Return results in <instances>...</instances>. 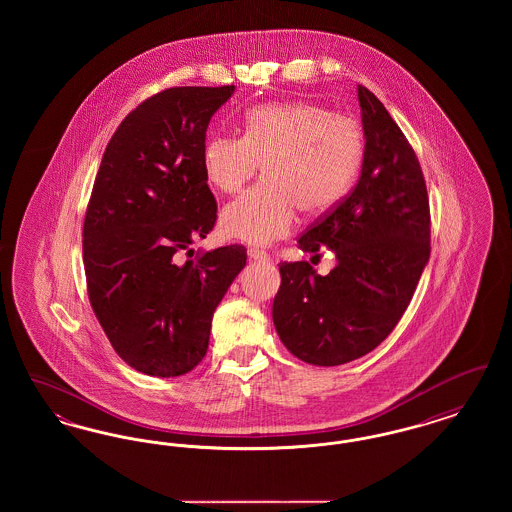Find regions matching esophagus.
I'll list each match as a JSON object with an SVG mask.
<instances>
[{
	"instance_id": "1",
	"label": "esophagus",
	"mask_w": 512,
	"mask_h": 512,
	"mask_svg": "<svg viewBox=\"0 0 512 512\" xmlns=\"http://www.w3.org/2000/svg\"><path fill=\"white\" fill-rule=\"evenodd\" d=\"M247 255H249V259H253V261H267V259H270L267 251H263V249H259V247H249V249H247Z\"/></svg>"
}]
</instances>
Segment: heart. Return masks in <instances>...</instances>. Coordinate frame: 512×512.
<instances>
[{
	"label": "heart",
	"mask_w": 512,
	"mask_h": 512,
	"mask_svg": "<svg viewBox=\"0 0 512 512\" xmlns=\"http://www.w3.org/2000/svg\"><path fill=\"white\" fill-rule=\"evenodd\" d=\"M244 136H211L203 147L207 180L236 194L265 178L220 213L234 240L267 245L292 232L297 209L317 217L349 190L363 155L359 124L311 101H280L245 113Z\"/></svg>",
	"instance_id": "obj_1"
}]
</instances>
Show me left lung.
<instances>
[{
    "label": "left lung",
    "mask_w": 512,
    "mask_h": 512,
    "mask_svg": "<svg viewBox=\"0 0 512 512\" xmlns=\"http://www.w3.org/2000/svg\"><path fill=\"white\" fill-rule=\"evenodd\" d=\"M365 134L355 190L297 244L326 247L336 267L326 276L307 261L280 263L272 320L297 359L345 365L386 340L413 299L430 259V209L413 147L384 103L357 86Z\"/></svg>",
    "instance_id": "left-lung-1"
}]
</instances>
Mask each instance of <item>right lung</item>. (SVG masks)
<instances>
[{
  "label": "right lung",
  "instance_id": "add662e5",
  "mask_svg": "<svg viewBox=\"0 0 512 512\" xmlns=\"http://www.w3.org/2000/svg\"><path fill=\"white\" fill-rule=\"evenodd\" d=\"M234 86L169 88L138 105L103 153L84 219L88 295L117 355L172 378L199 365L211 320L247 261L244 245L192 251L217 220L205 132Z\"/></svg>",
  "mask_w": 512,
  "mask_h": 512
}]
</instances>
